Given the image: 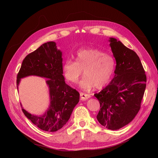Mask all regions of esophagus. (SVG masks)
<instances>
[{"mask_svg":"<svg viewBox=\"0 0 158 158\" xmlns=\"http://www.w3.org/2000/svg\"><path fill=\"white\" fill-rule=\"evenodd\" d=\"M80 98H81V100H82V101H85V100H87L88 99H89L90 98L89 94L80 92Z\"/></svg>","mask_w":158,"mask_h":158,"instance_id":"esophagus-1","label":"esophagus"}]
</instances>
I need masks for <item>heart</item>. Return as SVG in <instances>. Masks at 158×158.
<instances>
[{
	"instance_id": "1",
	"label": "heart",
	"mask_w": 158,
	"mask_h": 158,
	"mask_svg": "<svg viewBox=\"0 0 158 158\" xmlns=\"http://www.w3.org/2000/svg\"><path fill=\"white\" fill-rule=\"evenodd\" d=\"M74 59L75 62L66 60L63 65L64 76L69 82H77L82 70L84 76L80 86L84 89H90L94 86L102 88L111 81L116 65L111 55L98 49L85 48L77 51Z\"/></svg>"
}]
</instances>
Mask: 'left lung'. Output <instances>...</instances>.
Instances as JSON below:
<instances>
[{
	"instance_id": "8db88e82",
	"label": "left lung",
	"mask_w": 158,
	"mask_h": 158,
	"mask_svg": "<svg viewBox=\"0 0 158 158\" xmlns=\"http://www.w3.org/2000/svg\"><path fill=\"white\" fill-rule=\"evenodd\" d=\"M116 60L114 76L101 92L95 94L100 103L99 123L118 130L131 123L139 111L146 86V76L139 56L115 38H109Z\"/></svg>"
}]
</instances>
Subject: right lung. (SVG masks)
Segmentation results:
<instances>
[{
  "label": "right lung",
  "instance_id": "add662e5",
  "mask_svg": "<svg viewBox=\"0 0 158 158\" xmlns=\"http://www.w3.org/2000/svg\"><path fill=\"white\" fill-rule=\"evenodd\" d=\"M63 74L62 52L56 48L55 42L49 41L25 57L17 75V89L21 79L27 76L47 78L50 104L44 114L34 115L26 111L21 104L26 117L43 131L55 132L63 128L79 102L80 94L65 83Z\"/></svg>",
  "mask_w": 158,
  "mask_h": 158
}]
</instances>
